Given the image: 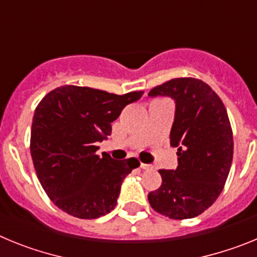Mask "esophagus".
Returning <instances> with one entry per match:
<instances>
[{"label":"esophagus","mask_w":257,"mask_h":257,"mask_svg":"<svg viewBox=\"0 0 257 257\" xmlns=\"http://www.w3.org/2000/svg\"><path fill=\"white\" fill-rule=\"evenodd\" d=\"M140 169L149 170V169H152V166L151 165H147V163H140Z\"/></svg>","instance_id":"34e87169"}]
</instances>
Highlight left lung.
<instances>
[{
    "instance_id": "obj_1",
    "label": "left lung",
    "mask_w": 257,
    "mask_h": 257,
    "mask_svg": "<svg viewBox=\"0 0 257 257\" xmlns=\"http://www.w3.org/2000/svg\"><path fill=\"white\" fill-rule=\"evenodd\" d=\"M176 103L170 140L176 170H160L162 184L148 194L152 208L174 220L201 215L217 199L233 161V131L224 103L198 78L170 79L149 91Z\"/></svg>"
}]
</instances>
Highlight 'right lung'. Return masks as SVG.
Returning <instances> with one entry per match:
<instances>
[{
	"label": "right lung",
	"mask_w": 257,
	"mask_h": 257,
	"mask_svg": "<svg viewBox=\"0 0 257 257\" xmlns=\"http://www.w3.org/2000/svg\"><path fill=\"white\" fill-rule=\"evenodd\" d=\"M143 94L64 85L40 101L32 122L31 156L41 185L61 211L90 220L115 207L122 181L140 162L115 161L108 153L99 157L96 144L112 134L122 109Z\"/></svg>",
	"instance_id": "add662e5"
}]
</instances>
